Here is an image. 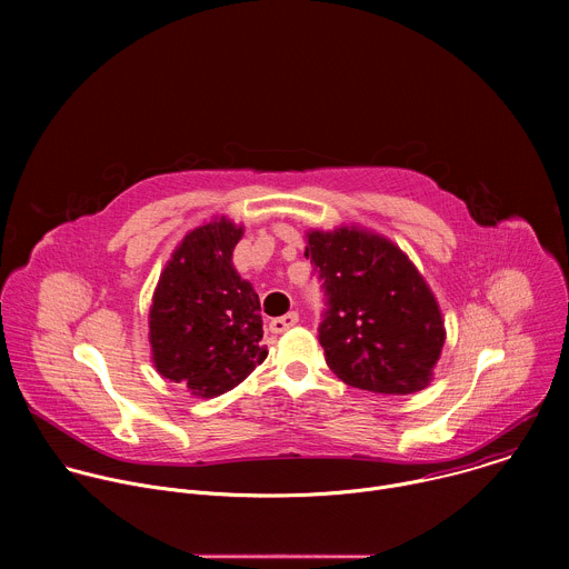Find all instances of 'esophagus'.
I'll return each instance as SVG.
<instances>
[{"instance_id":"1","label":"esophagus","mask_w":569,"mask_h":569,"mask_svg":"<svg viewBox=\"0 0 569 569\" xmlns=\"http://www.w3.org/2000/svg\"><path fill=\"white\" fill-rule=\"evenodd\" d=\"M297 321H299V312H288V315H281V317H277V319H272L270 321V331L272 333H286L288 329H292V327H297Z\"/></svg>"}]
</instances>
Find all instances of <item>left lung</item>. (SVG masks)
Returning <instances> with one entry per match:
<instances>
[{
    "instance_id": "8db88e82",
    "label": "left lung",
    "mask_w": 569,
    "mask_h": 569,
    "mask_svg": "<svg viewBox=\"0 0 569 569\" xmlns=\"http://www.w3.org/2000/svg\"><path fill=\"white\" fill-rule=\"evenodd\" d=\"M329 310L319 342L336 376L373 393L430 385L446 345L443 315L423 274L393 240L358 224L306 231Z\"/></svg>"
}]
</instances>
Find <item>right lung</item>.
<instances>
[{
	"mask_svg": "<svg viewBox=\"0 0 569 569\" xmlns=\"http://www.w3.org/2000/svg\"><path fill=\"white\" fill-rule=\"evenodd\" d=\"M242 231L227 216L187 231L152 292V365L196 398L233 389L266 358L259 295L231 261Z\"/></svg>",
	"mask_w": 569,
	"mask_h": 569,
	"instance_id": "add662e5",
	"label": "right lung"
}]
</instances>
